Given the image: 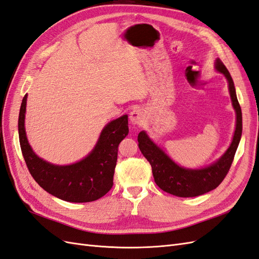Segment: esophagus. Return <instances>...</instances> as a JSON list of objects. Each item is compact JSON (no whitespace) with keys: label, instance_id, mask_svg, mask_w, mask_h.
<instances>
[{"label":"esophagus","instance_id":"34e87169","mask_svg":"<svg viewBox=\"0 0 259 259\" xmlns=\"http://www.w3.org/2000/svg\"><path fill=\"white\" fill-rule=\"evenodd\" d=\"M130 121L134 124H142L144 121V112L141 109H135L130 114Z\"/></svg>","mask_w":259,"mask_h":259}]
</instances>
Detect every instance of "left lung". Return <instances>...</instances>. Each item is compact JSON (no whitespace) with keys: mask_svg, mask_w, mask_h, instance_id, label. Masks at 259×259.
Segmentation results:
<instances>
[{"mask_svg":"<svg viewBox=\"0 0 259 259\" xmlns=\"http://www.w3.org/2000/svg\"><path fill=\"white\" fill-rule=\"evenodd\" d=\"M215 69L228 79L232 105L236 112V127L233 140L227 152L215 163L200 169L184 168L173 162L144 131H141L138 136L139 149L151 164L156 185L170 195L184 198L196 197L215 189L229 173L234 160L242 137V110L236 97L233 79L220 59L215 60Z\"/></svg>","mask_w":259,"mask_h":259,"instance_id":"obj_1","label":"left lung"}]
</instances>
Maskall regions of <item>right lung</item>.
<instances>
[{
    "label": "right lung",
    "mask_w": 259,
    "mask_h": 259,
    "mask_svg": "<svg viewBox=\"0 0 259 259\" xmlns=\"http://www.w3.org/2000/svg\"><path fill=\"white\" fill-rule=\"evenodd\" d=\"M27 94L18 116V136L22 153L29 173L47 193L70 202H90L105 196L114 184L118 145L128 136V116L123 115L105 125L91 153L71 165L50 164L37 156L25 131Z\"/></svg>",
    "instance_id": "1"
}]
</instances>
